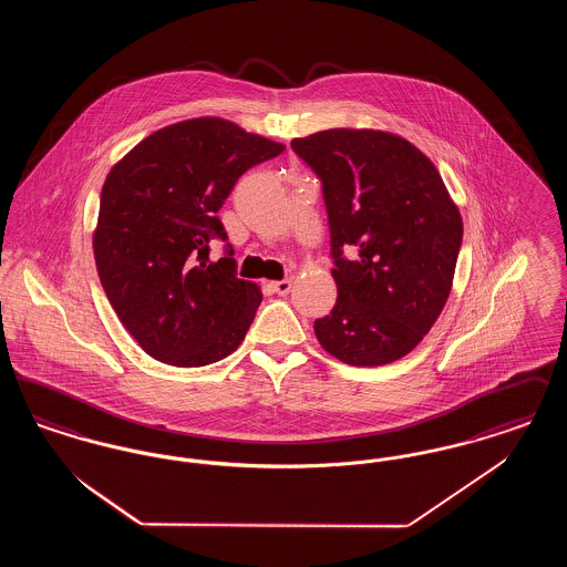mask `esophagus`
<instances>
[{
  "label": "esophagus",
  "instance_id": "34e87169",
  "mask_svg": "<svg viewBox=\"0 0 567 567\" xmlns=\"http://www.w3.org/2000/svg\"><path fill=\"white\" fill-rule=\"evenodd\" d=\"M271 291L278 296H287L291 291V280H274L270 282Z\"/></svg>",
  "mask_w": 567,
  "mask_h": 567
}]
</instances>
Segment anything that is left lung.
I'll use <instances>...</instances> for the list:
<instances>
[{"label":"left lung","instance_id":"left-lung-1","mask_svg":"<svg viewBox=\"0 0 567 567\" xmlns=\"http://www.w3.org/2000/svg\"><path fill=\"white\" fill-rule=\"evenodd\" d=\"M291 148L323 183L336 259L338 299L315 321L317 340L349 365L393 363L425 338L451 296L463 238L457 204L432 159L402 135L336 127L296 137Z\"/></svg>","mask_w":567,"mask_h":567}]
</instances>
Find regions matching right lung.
<instances>
[{"label": "right lung", "mask_w": 567, "mask_h": 567, "mask_svg": "<svg viewBox=\"0 0 567 567\" xmlns=\"http://www.w3.org/2000/svg\"><path fill=\"white\" fill-rule=\"evenodd\" d=\"M282 151L227 118L197 116L157 130L112 165L95 266L116 317L153 359L199 368L243 344L261 289L236 276L231 257L208 264V243L227 238L216 213L238 178Z\"/></svg>", "instance_id": "1"}]
</instances>
